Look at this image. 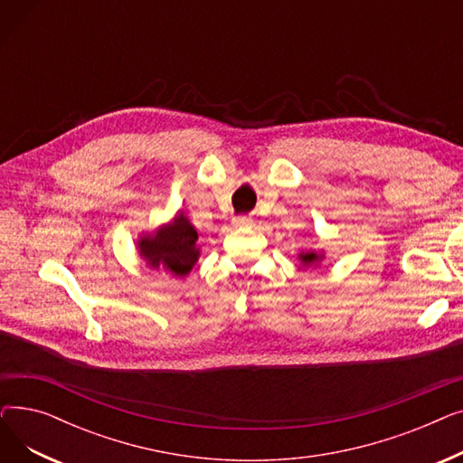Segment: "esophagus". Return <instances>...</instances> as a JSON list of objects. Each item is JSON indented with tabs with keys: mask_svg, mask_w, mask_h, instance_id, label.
<instances>
[{
	"mask_svg": "<svg viewBox=\"0 0 463 463\" xmlns=\"http://www.w3.org/2000/svg\"><path fill=\"white\" fill-rule=\"evenodd\" d=\"M251 225H253L251 217L240 215V217H234V219H232V227H236V229H248V227H251Z\"/></svg>",
	"mask_w": 463,
	"mask_h": 463,
	"instance_id": "34e87169",
	"label": "esophagus"
}]
</instances>
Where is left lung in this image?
Here are the masks:
<instances>
[{
  "label": "left lung",
  "mask_w": 463,
  "mask_h": 463,
  "mask_svg": "<svg viewBox=\"0 0 463 463\" xmlns=\"http://www.w3.org/2000/svg\"><path fill=\"white\" fill-rule=\"evenodd\" d=\"M325 250H302L297 259L300 260L302 266H307V269H311V266H321V262L325 260Z\"/></svg>",
  "instance_id": "obj_1"
}]
</instances>
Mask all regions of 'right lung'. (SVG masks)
<instances>
[{
    "label": "right lung",
    "instance_id": "right-lung-1",
    "mask_svg": "<svg viewBox=\"0 0 463 463\" xmlns=\"http://www.w3.org/2000/svg\"><path fill=\"white\" fill-rule=\"evenodd\" d=\"M135 246L150 270H163L180 279L189 276L201 257L199 232L182 210L152 232H140Z\"/></svg>",
    "mask_w": 463,
    "mask_h": 463
}]
</instances>
